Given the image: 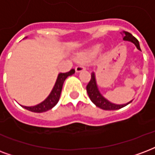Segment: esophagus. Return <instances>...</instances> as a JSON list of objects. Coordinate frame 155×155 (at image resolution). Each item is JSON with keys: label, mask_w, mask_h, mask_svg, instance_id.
Returning <instances> with one entry per match:
<instances>
[{"label": "esophagus", "mask_w": 155, "mask_h": 155, "mask_svg": "<svg viewBox=\"0 0 155 155\" xmlns=\"http://www.w3.org/2000/svg\"><path fill=\"white\" fill-rule=\"evenodd\" d=\"M85 71V67L84 66H77L75 67V71L76 72H81Z\"/></svg>", "instance_id": "obj_1"}]
</instances>
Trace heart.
<instances>
[{"label": "heart", "mask_w": 155, "mask_h": 155, "mask_svg": "<svg viewBox=\"0 0 155 155\" xmlns=\"http://www.w3.org/2000/svg\"><path fill=\"white\" fill-rule=\"evenodd\" d=\"M98 51V47H94V48L90 49L89 51H84L82 53L79 55L78 59L81 61H89L90 59H92L93 57H95Z\"/></svg>", "instance_id": "1"}]
</instances>
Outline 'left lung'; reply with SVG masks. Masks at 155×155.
I'll list each match as a JSON object with an SVG mask.
<instances>
[{"mask_svg": "<svg viewBox=\"0 0 155 155\" xmlns=\"http://www.w3.org/2000/svg\"><path fill=\"white\" fill-rule=\"evenodd\" d=\"M123 33H124L123 40L133 42L136 46L137 49L140 51V44H139L138 40L136 39L132 34L128 33V32L124 31ZM86 90L89 98H90V100L92 101L96 106L104 110L120 109V108L124 107L125 106H127V105H128V104H130L132 102V100H131L126 104H115L111 103L108 100H107L106 98L101 94L99 90H98V88L97 86V83H96V80H95V74L94 72H92V74H91V79H90V81L89 82V84H87Z\"/></svg>", "mask_w": 155, "mask_h": 155, "instance_id": "1", "label": "left lung"}]
</instances>
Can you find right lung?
Segmentation results:
<instances>
[{
    "mask_svg": "<svg viewBox=\"0 0 155 155\" xmlns=\"http://www.w3.org/2000/svg\"><path fill=\"white\" fill-rule=\"evenodd\" d=\"M74 73V69H71L69 72L66 73H60L57 76V81L55 83V85L53 89L48 95V97L46 98L45 100L42 102L41 104L35 105L33 107H26L22 106L24 108L34 112V113H43V112H47L48 110L51 109L56 104L58 103L59 98H60L61 93V89H62L63 83L66 80V78L68 77L69 75H71Z\"/></svg>",
    "mask_w": 155,
    "mask_h": 155,
    "instance_id": "obj_1",
    "label": "right lung"
}]
</instances>
